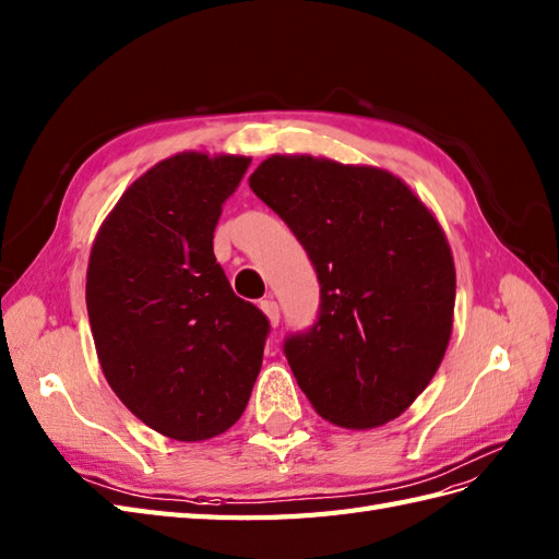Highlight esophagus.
Returning <instances> with one entry per match:
<instances>
[{
	"label": "esophagus",
	"mask_w": 559,
	"mask_h": 559,
	"mask_svg": "<svg viewBox=\"0 0 559 559\" xmlns=\"http://www.w3.org/2000/svg\"><path fill=\"white\" fill-rule=\"evenodd\" d=\"M261 310L265 312L272 326L280 324V306H277V301H272V298H265V301H261Z\"/></svg>",
	"instance_id": "34e87169"
}]
</instances>
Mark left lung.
<instances>
[{"instance_id": "1", "label": "left lung", "mask_w": 559, "mask_h": 559, "mask_svg": "<svg viewBox=\"0 0 559 559\" xmlns=\"http://www.w3.org/2000/svg\"><path fill=\"white\" fill-rule=\"evenodd\" d=\"M249 185L318 272V320L284 342L298 386L332 425L396 419L451 342L455 265L437 217L396 175L372 166L270 156Z\"/></svg>"}]
</instances>
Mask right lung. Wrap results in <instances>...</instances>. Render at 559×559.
<instances>
[{
	"label": "right lung",
	"mask_w": 559,
	"mask_h": 559,
	"mask_svg": "<svg viewBox=\"0 0 559 559\" xmlns=\"http://www.w3.org/2000/svg\"><path fill=\"white\" fill-rule=\"evenodd\" d=\"M247 156L177 154L134 180L87 265V316L106 382L175 441L227 431L261 372L270 322L239 298L213 253L223 203Z\"/></svg>",
	"instance_id": "1"
}]
</instances>
